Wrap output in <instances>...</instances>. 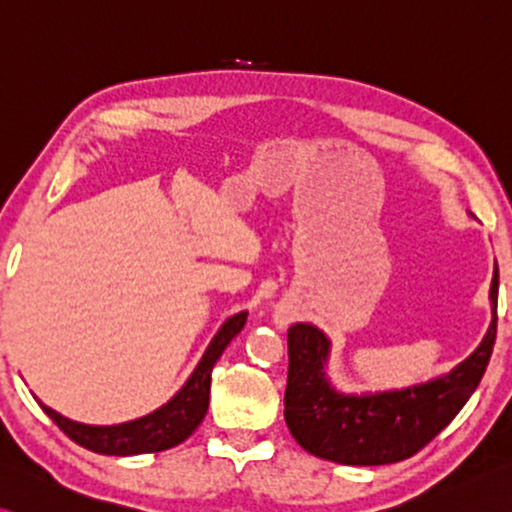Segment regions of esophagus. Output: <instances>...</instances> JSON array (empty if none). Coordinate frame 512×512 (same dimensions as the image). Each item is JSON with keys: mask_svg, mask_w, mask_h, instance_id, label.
<instances>
[{"mask_svg": "<svg viewBox=\"0 0 512 512\" xmlns=\"http://www.w3.org/2000/svg\"><path fill=\"white\" fill-rule=\"evenodd\" d=\"M274 322H277L279 327H283V325H286V322H288V318L283 316V313H277V316H274Z\"/></svg>", "mask_w": 512, "mask_h": 512, "instance_id": "34e87169", "label": "esophagus"}]
</instances>
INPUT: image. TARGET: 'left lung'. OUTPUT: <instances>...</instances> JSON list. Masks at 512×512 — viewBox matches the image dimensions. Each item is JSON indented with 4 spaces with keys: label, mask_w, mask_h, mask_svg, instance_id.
<instances>
[{
    "label": "left lung",
    "mask_w": 512,
    "mask_h": 512,
    "mask_svg": "<svg viewBox=\"0 0 512 512\" xmlns=\"http://www.w3.org/2000/svg\"><path fill=\"white\" fill-rule=\"evenodd\" d=\"M499 270L494 263L492 322L471 355L453 371L405 389L343 393L327 375L329 336L311 322L288 329L286 416L304 451L338 465H391L419 453L465 407L492 357L497 338Z\"/></svg>",
    "instance_id": "obj_1"
}]
</instances>
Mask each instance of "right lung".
<instances>
[{"label": "right lung", "mask_w": 512, "mask_h": 512, "mask_svg": "<svg viewBox=\"0 0 512 512\" xmlns=\"http://www.w3.org/2000/svg\"><path fill=\"white\" fill-rule=\"evenodd\" d=\"M247 322V311L233 313L231 318L224 320L219 332L212 336L210 345L203 352L194 373L187 377V382L178 389L171 400L162 407H157L151 414L139 416V419L114 423V426H91V423H80L59 414L52 407H47L43 400L38 405L43 412L57 423V426L73 439L75 444L89 448L93 453L102 455H139V453H160L167 448H174L185 442L192 432L199 428L203 416L208 412L210 400V375L215 368L217 359L222 357L240 329Z\"/></svg>", "instance_id": "add662e5"}]
</instances>
